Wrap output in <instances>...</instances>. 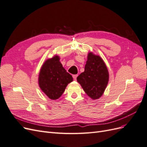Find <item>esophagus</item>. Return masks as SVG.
<instances>
[{
	"mask_svg": "<svg viewBox=\"0 0 147 147\" xmlns=\"http://www.w3.org/2000/svg\"><path fill=\"white\" fill-rule=\"evenodd\" d=\"M77 77H78V75H73V78L75 80H76Z\"/></svg>",
	"mask_w": 147,
	"mask_h": 147,
	"instance_id": "esophagus-1",
	"label": "esophagus"
}]
</instances>
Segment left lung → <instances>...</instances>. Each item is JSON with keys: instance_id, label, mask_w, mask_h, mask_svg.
Instances as JSON below:
<instances>
[{"instance_id": "obj_1", "label": "left lung", "mask_w": 147, "mask_h": 147, "mask_svg": "<svg viewBox=\"0 0 147 147\" xmlns=\"http://www.w3.org/2000/svg\"><path fill=\"white\" fill-rule=\"evenodd\" d=\"M109 79V71L103 59L89 52L84 71L77 78L84 92L92 99H98L104 94Z\"/></svg>"}]
</instances>
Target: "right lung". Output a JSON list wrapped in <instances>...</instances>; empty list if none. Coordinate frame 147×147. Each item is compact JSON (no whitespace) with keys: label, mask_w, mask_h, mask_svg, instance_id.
Segmentation results:
<instances>
[{"label":"right lung","mask_w":147,"mask_h":147,"mask_svg":"<svg viewBox=\"0 0 147 147\" xmlns=\"http://www.w3.org/2000/svg\"><path fill=\"white\" fill-rule=\"evenodd\" d=\"M59 60L57 55L46 60L38 75V84L41 90L53 100L59 98L67 84L73 81L72 75L67 72Z\"/></svg>","instance_id":"right-lung-1"}]
</instances>
